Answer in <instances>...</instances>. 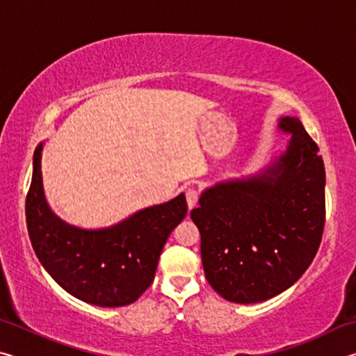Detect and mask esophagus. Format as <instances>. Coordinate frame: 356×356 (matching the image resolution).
I'll return each mask as SVG.
<instances>
[{"label":"esophagus","mask_w":356,"mask_h":356,"mask_svg":"<svg viewBox=\"0 0 356 356\" xmlns=\"http://www.w3.org/2000/svg\"><path fill=\"white\" fill-rule=\"evenodd\" d=\"M185 196H186V204H188V209L191 210L196 206L197 200H200V191H197L196 188H188L185 191Z\"/></svg>","instance_id":"34e87169"}]
</instances>
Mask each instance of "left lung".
Returning <instances> with one entry per match:
<instances>
[{
  "mask_svg": "<svg viewBox=\"0 0 356 356\" xmlns=\"http://www.w3.org/2000/svg\"><path fill=\"white\" fill-rule=\"evenodd\" d=\"M286 150L250 177L225 180L201 193L191 220L201 232L209 284L232 303H259L287 291L321 245L325 166L298 118L282 116Z\"/></svg>",
  "mask_w": 356,
  "mask_h": 356,
  "instance_id": "obj_1",
  "label": "left lung"
}]
</instances>
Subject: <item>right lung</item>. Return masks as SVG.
Segmentation results:
<instances>
[{"label": "right lung", "mask_w": 356, "mask_h": 356, "mask_svg": "<svg viewBox=\"0 0 356 356\" xmlns=\"http://www.w3.org/2000/svg\"><path fill=\"white\" fill-rule=\"evenodd\" d=\"M40 143L33 156L26 226L35 256L65 292L102 308L136 301L152 284L161 250L186 215L185 195L138 210L110 227L69 225L48 206L42 184Z\"/></svg>", "instance_id": "1"}]
</instances>
